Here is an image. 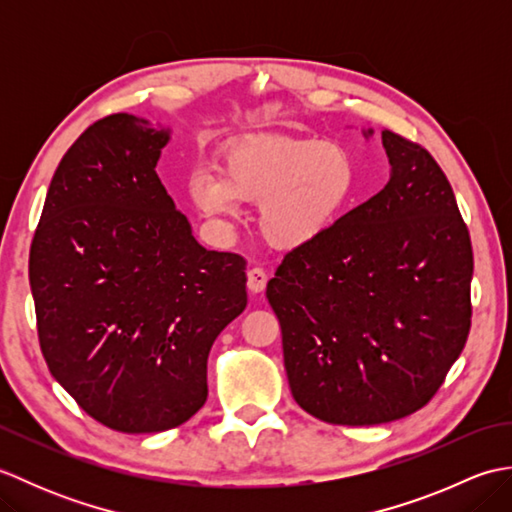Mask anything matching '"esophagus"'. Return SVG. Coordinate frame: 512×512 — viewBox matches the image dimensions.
<instances>
[{"label": "esophagus", "instance_id": "obj_1", "mask_svg": "<svg viewBox=\"0 0 512 512\" xmlns=\"http://www.w3.org/2000/svg\"><path fill=\"white\" fill-rule=\"evenodd\" d=\"M268 281V273L262 266H255L248 270V290L250 292H262L266 288Z\"/></svg>", "mask_w": 512, "mask_h": 512}]
</instances>
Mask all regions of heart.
Instances as JSON below:
<instances>
[{
  "instance_id": "b5f03b06",
  "label": "heart",
  "mask_w": 512,
  "mask_h": 512,
  "mask_svg": "<svg viewBox=\"0 0 512 512\" xmlns=\"http://www.w3.org/2000/svg\"><path fill=\"white\" fill-rule=\"evenodd\" d=\"M354 167L341 149L312 138H248L231 147L224 176L195 171L189 193L211 220H231L242 202L259 206V226L270 244L297 248L319 237L345 209Z\"/></svg>"
}]
</instances>
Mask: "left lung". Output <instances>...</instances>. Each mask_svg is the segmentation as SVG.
<instances>
[{"label":"left lung","instance_id":"8db88e82","mask_svg":"<svg viewBox=\"0 0 512 512\" xmlns=\"http://www.w3.org/2000/svg\"><path fill=\"white\" fill-rule=\"evenodd\" d=\"M383 191L292 248L268 281L292 398L330 424L411 416L471 332L473 246L444 171L383 129Z\"/></svg>","mask_w":512,"mask_h":512}]
</instances>
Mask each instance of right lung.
<instances>
[{
    "instance_id": "right-lung-1",
    "label": "right lung",
    "mask_w": 512,
    "mask_h": 512,
    "mask_svg": "<svg viewBox=\"0 0 512 512\" xmlns=\"http://www.w3.org/2000/svg\"><path fill=\"white\" fill-rule=\"evenodd\" d=\"M167 129L134 114L92 123L65 151L30 246V288L50 374L123 433L198 411L206 358L244 312L246 259L195 242L156 173Z\"/></svg>"
}]
</instances>
